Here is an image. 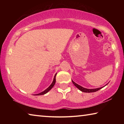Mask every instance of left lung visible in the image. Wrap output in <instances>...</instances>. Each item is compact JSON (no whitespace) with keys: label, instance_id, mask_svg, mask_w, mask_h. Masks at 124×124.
Wrapping results in <instances>:
<instances>
[{"label":"left lung","instance_id":"left-lung-1","mask_svg":"<svg viewBox=\"0 0 124 124\" xmlns=\"http://www.w3.org/2000/svg\"><path fill=\"white\" fill-rule=\"evenodd\" d=\"M72 82L73 83V84H74L75 86H76L78 88V89L80 90V91H81L82 92H87V93H88V92H94L98 91V90H100L101 89H102V87H100V88H97V89H86V88H84V87H83L82 86H81L80 85L77 84H76L75 82H74V81H73V80H72Z\"/></svg>","mask_w":124,"mask_h":124}]
</instances>
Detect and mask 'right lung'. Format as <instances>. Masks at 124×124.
Masks as SVG:
<instances>
[{"instance_id":"obj_1","label":"right lung","mask_w":124,"mask_h":124,"mask_svg":"<svg viewBox=\"0 0 124 124\" xmlns=\"http://www.w3.org/2000/svg\"><path fill=\"white\" fill-rule=\"evenodd\" d=\"M56 74H55V75H54L53 81H52V83L49 86V87L47 88V89H46L45 91L41 92V93H39L38 94H36V95H44V94H45V93H46L48 91H49L50 90H51L52 88L54 87V84H55V83H56Z\"/></svg>"}]
</instances>
